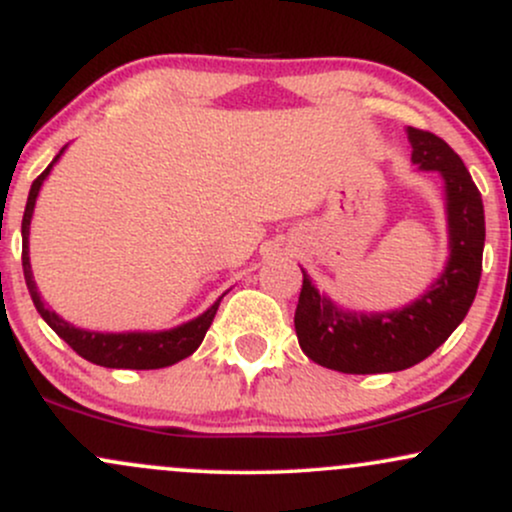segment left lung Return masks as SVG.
<instances>
[{
	"mask_svg": "<svg viewBox=\"0 0 512 512\" xmlns=\"http://www.w3.org/2000/svg\"><path fill=\"white\" fill-rule=\"evenodd\" d=\"M411 161L445 180L450 260L431 291L395 313H346L320 296L303 272L296 337L303 354L339 373H395L421 363L455 332L472 308L484 255V202L462 158L426 129L409 127Z\"/></svg>",
	"mask_w": 512,
	"mask_h": 512,
	"instance_id": "1",
	"label": "left lung"
}]
</instances>
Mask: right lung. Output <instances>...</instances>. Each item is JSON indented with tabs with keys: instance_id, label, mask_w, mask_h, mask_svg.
<instances>
[{
	"instance_id": "1",
	"label": "right lung",
	"mask_w": 512,
	"mask_h": 512,
	"mask_svg": "<svg viewBox=\"0 0 512 512\" xmlns=\"http://www.w3.org/2000/svg\"><path fill=\"white\" fill-rule=\"evenodd\" d=\"M52 163L38 175V178L33 180L31 192H28L26 211H23V221H21L23 276H26V286H28V291H31V298H33L35 308H38L40 317L48 322L52 330L60 334L64 342L72 346L76 354H79L81 358H86V361L96 363V366L129 368V370H156V368L173 366V363L182 361V358L195 354L197 346L202 344L204 334H207V330L211 327V320H214L216 310H219V301L211 305L207 313L199 315L197 320L185 322V325L175 327V330L156 332V334H151V332L101 334V332L79 330V327H72L69 322H64L60 315L52 313L50 308H45V303L40 301L38 289H35V281L31 274V262H28V226H31L35 197H38V190H40V185H43V180L48 178Z\"/></svg>"
}]
</instances>
